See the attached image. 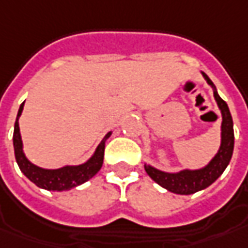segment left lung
Masks as SVG:
<instances>
[{"mask_svg":"<svg viewBox=\"0 0 248 248\" xmlns=\"http://www.w3.org/2000/svg\"><path fill=\"white\" fill-rule=\"evenodd\" d=\"M202 77L205 78L208 85H211L213 89V97L217 102V107L221 112V144L218 148L217 154L213 156L211 162L206 166L197 169V170H181L178 173H167L162 171L150 165H144L147 174L151 178L160 185L162 187L167 189L169 192L175 193V194H193V193L200 192L205 189L223 174L233 153V121L230 113V109L227 102L217 94L216 86L213 82L209 79V77L202 73Z\"/></svg>","mask_w":248,"mask_h":248,"instance_id":"1","label":"left lung"}]
</instances>
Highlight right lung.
I'll use <instances>...</instances> for the list:
<instances>
[{
  "label": "right lung",
  "mask_w": 248,
  "mask_h": 248,
  "mask_svg": "<svg viewBox=\"0 0 248 248\" xmlns=\"http://www.w3.org/2000/svg\"><path fill=\"white\" fill-rule=\"evenodd\" d=\"M24 102L20 105L18 113H17L16 123H15V132H13V147H15V156L20 170L27 178L32 181L36 186L52 190V192H63L70 190L75 186L82 185L90 178H93L95 174L100 171L104 163V150H105V141L112 135L108 132L101 143L95 148L94 154L92 158L86 160L85 163L78 166H63L61 169H42L36 166L32 162L28 160L23 151V140L20 135V127H18V119L23 113Z\"/></svg>",
  "instance_id": "obj_1"
}]
</instances>
